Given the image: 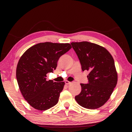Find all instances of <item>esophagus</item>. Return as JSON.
I'll use <instances>...</instances> for the list:
<instances>
[{"label": "esophagus", "instance_id": "obj_1", "mask_svg": "<svg viewBox=\"0 0 132 132\" xmlns=\"http://www.w3.org/2000/svg\"><path fill=\"white\" fill-rule=\"evenodd\" d=\"M64 83H65V84L66 85H70V84L71 83V82H69L68 80H65V82H64Z\"/></svg>", "mask_w": 132, "mask_h": 132}]
</instances>
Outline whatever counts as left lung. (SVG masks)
<instances>
[{
    "instance_id": "left-lung-1",
    "label": "left lung",
    "mask_w": 132,
    "mask_h": 132,
    "mask_svg": "<svg viewBox=\"0 0 132 132\" xmlns=\"http://www.w3.org/2000/svg\"><path fill=\"white\" fill-rule=\"evenodd\" d=\"M71 44L82 71L89 72L88 83L80 84L82 91L75 99L84 108H100L108 100L117 85V73L112 56L105 47L96 44L82 41Z\"/></svg>"
}]
</instances>
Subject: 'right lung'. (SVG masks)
I'll return each mask as SVG.
<instances>
[{
  "mask_svg": "<svg viewBox=\"0 0 132 132\" xmlns=\"http://www.w3.org/2000/svg\"><path fill=\"white\" fill-rule=\"evenodd\" d=\"M68 43H39L21 55L16 68V79L25 100L39 111L57 104L64 82L46 80V74L56 69L61 55L71 48Z\"/></svg>",
  "mask_w": 132,
  "mask_h": 132,
  "instance_id": "add662e5",
  "label": "right lung"
}]
</instances>
